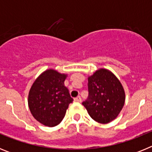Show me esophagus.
<instances>
[{"instance_id": "obj_1", "label": "esophagus", "mask_w": 152, "mask_h": 152, "mask_svg": "<svg viewBox=\"0 0 152 152\" xmlns=\"http://www.w3.org/2000/svg\"><path fill=\"white\" fill-rule=\"evenodd\" d=\"M75 101L76 102H78V103H80L81 102V98H80V96H77V97L75 98Z\"/></svg>"}]
</instances>
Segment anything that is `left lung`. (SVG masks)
<instances>
[{
	"instance_id": "obj_1",
	"label": "left lung",
	"mask_w": 152,
	"mask_h": 152,
	"mask_svg": "<svg viewBox=\"0 0 152 152\" xmlns=\"http://www.w3.org/2000/svg\"><path fill=\"white\" fill-rule=\"evenodd\" d=\"M88 97L82 103L93 119L108 123L115 119L125 103V92L117 77L107 69L88 77Z\"/></svg>"
}]
</instances>
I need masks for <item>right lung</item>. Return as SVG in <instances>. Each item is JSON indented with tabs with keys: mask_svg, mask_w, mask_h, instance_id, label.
<instances>
[{
	"mask_svg": "<svg viewBox=\"0 0 152 152\" xmlns=\"http://www.w3.org/2000/svg\"><path fill=\"white\" fill-rule=\"evenodd\" d=\"M64 74L49 69L37 77L29 93L28 104L33 117L42 124L52 127L59 124L68 105L73 102L64 87Z\"/></svg>",
	"mask_w": 152,
	"mask_h": 152,
	"instance_id": "add662e5",
	"label": "right lung"
}]
</instances>
